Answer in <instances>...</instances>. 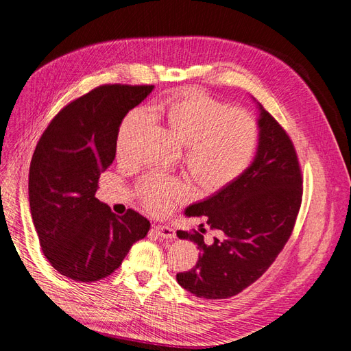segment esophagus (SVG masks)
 Here are the masks:
<instances>
[{
    "instance_id": "1",
    "label": "esophagus",
    "mask_w": 351,
    "mask_h": 351,
    "mask_svg": "<svg viewBox=\"0 0 351 351\" xmlns=\"http://www.w3.org/2000/svg\"><path fill=\"white\" fill-rule=\"evenodd\" d=\"M154 230L160 237H163V239H173V237L176 236L175 230L171 228V226H160L159 224V226H156Z\"/></svg>"
}]
</instances>
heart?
Segmentation results:
<instances>
[{
    "mask_svg": "<svg viewBox=\"0 0 351 351\" xmlns=\"http://www.w3.org/2000/svg\"><path fill=\"white\" fill-rule=\"evenodd\" d=\"M172 135L184 144V160L201 188L216 191L239 178L250 167L259 143V127L245 109H230L226 101L199 88H182L152 108ZM147 123L143 110H131L117 134V152L127 156L137 132ZM191 191L186 180L152 173L138 192L147 211L165 214Z\"/></svg>",
    "mask_w": 351,
    "mask_h": 351,
    "instance_id": "obj_1",
    "label": "heart"
}]
</instances>
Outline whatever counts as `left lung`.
<instances>
[{"label": "left lung", "instance_id": "obj_1", "mask_svg": "<svg viewBox=\"0 0 351 351\" xmlns=\"http://www.w3.org/2000/svg\"><path fill=\"white\" fill-rule=\"evenodd\" d=\"M258 106L252 165L217 194L185 210L188 217H204L217 236L204 241L206 229L176 233L198 245L195 267L176 274L197 298L228 299L251 286L276 261L295 228L303 194L298 154L285 128Z\"/></svg>", "mask_w": 351, "mask_h": 351}]
</instances>
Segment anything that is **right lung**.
<instances>
[{
	"instance_id": "1",
	"label": "right lung",
	"mask_w": 351,
	"mask_h": 351,
	"mask_svg": "<svg viewBox=\"0 0 351 351\" xmlns=\"http://www.w3.org/2000/svg\"><path fill=\"white\" fill-rule=\"evenodd\" d=\"M153 88L99 86L64 106L38 141L29 171L30 213L45 256L66 278L110 276L149 233L150 221L140 213L117 216L96 191L115 159L123 117Z\"/></svg>"
}]
</instances>
